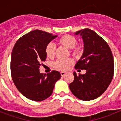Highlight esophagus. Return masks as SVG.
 I'll use <instances>...</instances> for the list:
<instances>
[{"label": "esophagus", "mask_w": 121, "mask_h": 121, "mask_svg": "<svg viewBox=\"0 0 121 121\" xmlns=\"http://www.w3.org/2000/svg\"><path fill=\"white\" fill-rule=\"evenodd\" d=\"M66 75V73L65 72H61V75L62 76V77H64L65 75Z\"/></svg>", "instance_id": "34e87169"}]
</instances>
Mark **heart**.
Segmentation results:
<instances>
[{
	"instance_id": "heart-1",
	"label": "heart",
	"mask_w": 121,
	"mask_h": 121,
	"mask_svg": "<svg viewBox=\"0 0 121 121\" xmlns=\"http://www.w3.org/2000/svg\"><path fill=\"white\" fill-rule=\"evenodd\" d=\"M58 44L60 45L70 49V52L73 55H77L79 53L80 49L76 47L77 44V40L74 36L70 35H63L59 39ZM45 53L46 56L48 58H53L55 56V46L54 44H48L45 47ZM73 61L72 59L66 60H58L53 63V66L55 69L61 71H65L68 70L70 66H72Z\"/></svg>"
}]
</instances>
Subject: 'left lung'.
Returning a JSON list of instances; mask_svg holds the SVG:
<instances>
[{"label": "left lung", "mask_w": 121, "mask_h": 121, "mask_svg": "<svg viewBox=\"0 0 121 121\" xmlns=\"http://www.w3.org/2000/svg\"><path fill=\"white\" fill-rule=\"evenodd\" d=\"M83 41V53L75 66L84 75L73 72L74 80L69 88L76 97L91 100L100 96L111 83L114 75V58L108 44L95 31L86 28L75 33Z\"/></svg>", "instance_id": "1"}]
</instances>
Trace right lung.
Instances as JSON below:
<instances>
[{"label": "right lung", "instance_id": "right-lung-1", "mask_svg": "<svg viewBox=\"0 0 121 121\" xmlns=\"http://www.w3.org/2000/svg\"><path fill=\"white\" fill-rule=\"evenodd\" d=\"M57 35L34 30L20 38L15 44L10 60L12 80L17 90L26 97L39 102L53 93L55 83L61 74L53 70L41 73L39 66L46 59L45 47Z\"/></svg>", "mask_w": 121, "mask_h": 121}]
</instances>
